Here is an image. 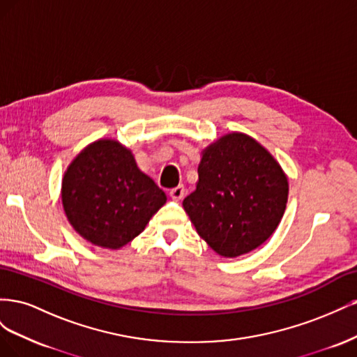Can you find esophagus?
Instances as JSON below:
<instances>
[{
  "instance_id": "34e87169",
  "label": "esophagus",
  "mask_w": 357,
  "mask_h": 357,
  "mask_svg": "<svg viewBox=\"0 0 357 357\" xmlns=\"http://www.w3.org/2000/svg\"><path fill=\"white\" fill-rule=\"evenodd\" d=\"M185 195H186V190L183 186H177V188L169 190V197L174 201H181L183 198H185Z\"/></svg>"
}]
</instances>
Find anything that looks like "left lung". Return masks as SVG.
<instances>
[{"instance_id": "1", "label": "left lung", "mask_w": 357, "mask_h": 357, "mask_svg": "<svg viewBox=\"0 0 357 357\" xmlns=\"http://www.w3.org/2000/svg\"><path fill=\"white\" fill-rule=\"evenodd\" d=\"M287 195V176L274 156L250 135L231 132L202 150L197 189L183 207L215 253L236 257L274 234Z\"/></svg>"}]
</instances>
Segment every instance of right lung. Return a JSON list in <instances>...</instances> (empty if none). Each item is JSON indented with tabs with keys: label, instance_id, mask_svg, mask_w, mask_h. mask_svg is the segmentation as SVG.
I'll list each match as a JSON object with an SVG mask.
<instances>
[{
	"label": "right lung",
	"instance_id": "obj_1",
	"mask_svg": "<svg viewBox=\"0 0 357 357\" xmlns=\"http://www.w3.org/2000/svg\"><path fill=\"white\" fill-rule=\"evenodd\" d=\"M61 198L75 232L112 250L142 234L167 202L165 192L137 167L131 150L112 138L91 143L73 159Z\"/></svg>",
	"mask_w": 357,
	"mask_h": 357
}]
</instances>
